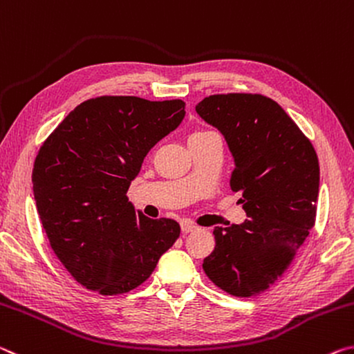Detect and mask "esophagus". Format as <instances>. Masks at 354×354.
Instances as JSON below:
<instances>
[{"mask_svg": "<svg viewBox=\"0 0 354 354\" xmlns=\"http://www.w3.org/2000/svg\"><path fill=\"white\" fill-rule=\"evenodd\" d=\"M180 225H182L183 234H189V232H193V230L198 229V225H194L193 223H188V221H183Z\"/></svg>", "mask_w": 354, "mask_h": 354, "instance_id": "34e87169", "label": "esophagus"}]
</instances>
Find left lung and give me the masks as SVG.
I'll return each instance as SVG.
<instances>
[{
  "mask_svg": "<svg viewBox=\"0 0 354 354\" xmlns=\"http://www.w3.org/2000/svg\"><path fill=\"white\" fill-rule=\"evenodd\" d=\"M196 111L223 133L248 219L215 227L216 246L202 268L234 297H254L286 273L314 227L320 166L312 142L290 115L260 94L205 97Z\"/></svg>",
  "mask_w": 354,
  "mask_h": 354,
  "instance_id": "obj_1",
  "label": "left lung"
}]
</instances>
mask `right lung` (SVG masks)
<instances>
[{"label": "right lung", "mask_w": 354, "mask_h": 354, "mask_svg": "<svg viewBox=\"0 0 354 354\" xmlns=\"http://www.w3.org/2000/svg\"><path fill=\"white\" fill-rule=\"evenodd\" d=\"M185 118L183 100L89 98L45 139L32 191L50 246L73 279L120 295L149 279L180 235L169 218L150 219L127 198L156 142Z\"/></svg>", "instance_id": "right-lung-1"}]
</instances>
